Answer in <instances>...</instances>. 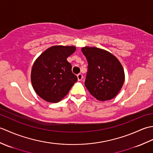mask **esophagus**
I'll return each instance as SVG.
<instances>
[{
    "label": "esophagus",
    "instance_id": "esophagus-1",
    "mask_svg": "<svg viewBox=\"0 0 153 153\" xmlns=\"http://www.w3.org/2000/svg\"><path fill=\"white\" fill-rule=\"evenodd\" d=\"M77 79H78V81H81L83 79V75L82 74H79L77 76Z\"/></svg>",
    "mask_w": 153,
    "mask_h": 153
}]
</instances>
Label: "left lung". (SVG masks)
Wrapping results in <instances>:
<instances>
[{"mask_svg": "<svg viewBox=\"0 0 153 153\" xmlns=\"http://www.w3.org/2000/svg\"><path fill=\"white\" fill-rule=\"evenodd\" d=\"M82 51L88 62L85 85L100 101L113 99L122 89L125 74L118 58L108 51L85 47Z\"/></svg>", "mask_w": 153, "mask_h": 153, "instance_id": "obj_1", "label": "left lung"}]
</instances>
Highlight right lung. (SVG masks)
<instances>
[{"instance_id":"right-lung-1","label":"right lung","mask_w":153,"mask_h":153,"mask_svg":"<svg viewBox=\"0 0 153 153\" xmlns=\"http://www.w3.org/2000/svg\"><path fill=\"white\" fill-rule=\"evenodd\" d=\"M76 50L74 46L56 45L45 50L34 62L31 73L33 88L49 102L60 101L77 81L67 58Z\"/></svg>"}]
</instances>
